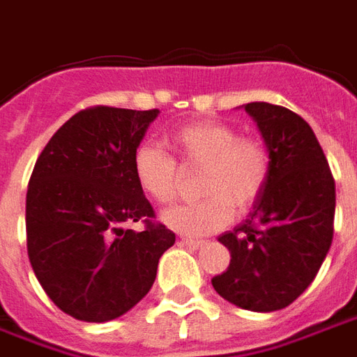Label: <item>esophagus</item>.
I'll return each mask as SVG.
<instances>
[{"instance_id": "obj_1", "label": "esophagus", "mask_w": 357, "mask_h": 357, "mask_svg": "<svg viewBox=\"0 0 357 357\" xmlns=\"http://www.w3.org/2000/svg\"><path fill=\"white\" fill-rule=\"evenodd\" d=\"M179 243H181V245L187 248H199L202 245V241L189 239V237H181V239H179Z\"/></svg>"}]
</instances>
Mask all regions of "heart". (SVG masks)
I'll list each match as a JSON object with an SVG mask.
<instances>
[{
    "mask_svg": "<svg viewBox=\"0 0 357 357\" xmlns=\"http://www.w3.org/2000/svg\"><path fill=\"white\" fill-rule=\"evenodd\" d=\"M183 170L201 168L199 193L204 199L166 210L162 222L183 235H208L235 212H247L260 201L271 176V155L258 135H239V130L222 120H197L170 133ZM177 162V163H178ZM175 158L153 141L133 151L132 170L143 193L156 204L176 199L181 172Z\"/></svg>",
    "mask_w": 357,
    "mask_h": 357,
    "instance_id": "obj_1",
    "label": "heart"
}]
</instances>
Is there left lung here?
Segmentation results:
<instances>
[{"instance_id": "obj_1", "label": "left lung", "mask_w": 357, "mask_h": 357, "mask_svg": "<svg viewBox=\"0 0 357 357\" xmlns=\"http://www.w3.org/2000/svg\"><path fill=\"white\" fill-rule=\"evenodd\" d=\"M245 110L268 145L271 176L247 220L218 239L231 262L212 287L235 306L275 312L306 291L329 252L335 178L304 118L269 102H248Z\"/></svg>"}]
</instances>
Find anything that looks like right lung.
I'll return each mask as SVG.
<instances>
[{
    "instance_id": "add662e5",
    "label": "right lung",
    "mask_w": 357,
    "mask_h": 357,
    "mask_svg": "<svg viewBox=\"0 0 357 357\" xmlns=\"http://www.w3.org/2000/svg\"><path fill=\"white\" fill-rule=\"evenodd\" d=\"M158 110L89 107L53 133L26 193V247L53 304L80 321L132 310L155 283L176 235L133 178V151ZM133 221L143 232L126 230Z\"/></svg>"
}]
</instances>
